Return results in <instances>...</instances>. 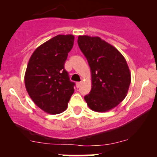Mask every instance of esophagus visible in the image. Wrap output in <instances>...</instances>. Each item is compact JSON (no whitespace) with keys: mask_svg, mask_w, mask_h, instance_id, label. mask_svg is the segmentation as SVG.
<instances>
[{"mask_svg":"<svg viewBox=\"0 0 157 157\" xmlns=\"http://www.w3.org/2000/svg\"><path fill=\"white\" fill-rule=\"evenodd\" d=\"M80 85H81V82H76V86H77V88L80 87Z\"/></svg>","mask_w":157,"mask_h":157,"instance_id":"obj_1","label":"esophagus"}]
</instances>
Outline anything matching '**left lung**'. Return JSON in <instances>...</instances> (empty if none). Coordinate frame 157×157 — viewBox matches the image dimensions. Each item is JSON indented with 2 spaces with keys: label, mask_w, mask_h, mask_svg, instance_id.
Wrapping results in <instances>:
<instances>
[{
  "label": "left lung",
  "mask_w": 157,
  "mask_h": 157,
  "mask_svg": "<svg viewBox=\"0 0 157 157\" xmlns=\"http://www.w3.org/2000/svg\"><path fill=\"white\" fill-rule=\"evenodd\" d=\"M77 44L91 71V90L84 97L87 105L97 112L113 109L125 99L131 81L125 57L99 37L79 36Z\"/></svg>",
  "instance_id": "1"
}]
</instances>
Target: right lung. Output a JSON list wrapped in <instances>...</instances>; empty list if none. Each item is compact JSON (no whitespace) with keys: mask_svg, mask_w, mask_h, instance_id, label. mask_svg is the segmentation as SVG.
<instances>
[{"mask_svg":"<svg viewBox=\"0 0 157 157\" xmlns=\"http://www.w3.org/2000/svg\"><path fill=\"white\" fill-rule=\"evenodd\" d=\"M72 35H59L37 47L25 73V86L33 102L45 112L57 114L67 109L75 83L64 68L73 47Z\"/></svg>","mask_w":157,"mask_h":157,"instance_id":"add662e5","label":"right lung"}]
</instances>
